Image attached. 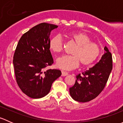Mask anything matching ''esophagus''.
Wrapping results in <instances>:
<instances>
[{
	"mask_svg": "<svg viewBox=\"0 0 123 123\" xmlns=\"http://www.w3.org/2000/svg\"><path fill=\"white\" fill-rule=\"evenodd\" d=\"M61 73H62V76H66V75H67L68 74L67 72L64 71H62Z\"/></svg>",
	"mask_w": 123,
	"mask_h": 123,
	"instance_id": "esophagus-1",
	"label": "esophagus"
}]
</instances>
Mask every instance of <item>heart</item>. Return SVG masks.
<instances>
[{
    "mask_svg": "<svg viewBox=\"0 0 123 123\" xmlns=\"http://www.w3.org/2000/svg\"><path fill=\"white\" fill-rule=\"evenodd\" d=\"M69 38L76 45L71 54L64 55L56 59L58 67L69 70L77 67L80 62L83 66H89L98 58L100 48L96 43L90 42V38L85 33L75 32L69 33ZM63 40L60 35L55 36L49 42V48L55 53H59L63 49Z\"/></svg>",
    "mask_w": 123,
    "mask_h": 123,
    "instance_id": "obj_1",
    "label": "heart"
}]
</instances>
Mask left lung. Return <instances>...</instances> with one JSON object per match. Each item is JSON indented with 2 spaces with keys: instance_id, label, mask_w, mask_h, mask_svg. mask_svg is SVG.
<instances>
[{
  "instance_id": "8db88e82",
  "label": "left lung",
  "mask_w": 123,
  "mask_h": 123,
  "mask_svg": "<svg viewBox=\"0 0 123 123\" xmlns=\"http://www.w3.org/2000/svg\"><path fill=\"white\" fill-rule=\"evenodd\" d=\"M105 53L95 66L76 75L74 85L69 88V93L74 100L86 102L93 99L100 93L107 83L112 69V58L105 46Z\"/></svg>"
}]
</instances>
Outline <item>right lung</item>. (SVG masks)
<instances>
[{
  "label": "right lung",
  "instance_id": "add662e5",
  "mask_svg": "<svg viewBox=\"0 0 123 123\" xmlns=\"http://www.w3.org/2000/svg\"><path fill=\"white\" fill-rule=\"evenodd\" d=\"M58 26L39 24L21 36L15 51L13 64L16 80L24 93L38 99L48 95L52 85L61 75L59 69L46 67L54 63L49 50L50 33Z\"/></svg>",
  "mask_w": 123,
  "mask_h": 123
}]
</instances>
